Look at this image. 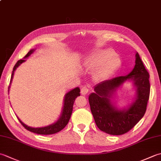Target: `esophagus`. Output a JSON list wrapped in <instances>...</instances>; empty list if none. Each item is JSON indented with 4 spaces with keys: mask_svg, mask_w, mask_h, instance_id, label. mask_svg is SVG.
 <instances>
[{
    "mask_svg": "<svg viewBox=\"0 0 161 161\" xmlns=\"http://www.w3.org/2000/svg\"><path fill=\"white\" fill-rule=\"evenodd\" d=\"M88 91H89V90H88V88L86 86H84L81 87V95H86L88 93Z\"/></svg>",
    "mask_w": 161,
    "mask_h": 161,
    "instance_id": "34e87169",
    "label": "esophagus"
}]
</instances>
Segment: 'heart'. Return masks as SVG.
I'll return each instance as SVG.
<instances>
[{"mask_svg":"<svg viewBox=\"0 0 161 161\" xmlns=\"http://www.w3.org/2000/svg\"><path fill=\"white\" fill-rule=\"evenodd\" d=\"M119 57L111 49H98L88 54L84 59V66L88 70H93L95 80H108L120 66Z\"/></svg>","mask_w":161,"mask_h":161,"instance_id":"obj_1","label":"heart"}]
</instances>
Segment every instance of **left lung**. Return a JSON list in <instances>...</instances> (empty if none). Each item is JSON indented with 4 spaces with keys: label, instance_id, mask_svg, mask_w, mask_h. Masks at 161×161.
<instances>
[{
    "label": "left lung",
    "instance_id": "left-lung-1",
    "mask_svg": "<svg viewBox=\"0 0 161 161\" xmlns=\"http://www.w3.org/2000/svg\"><path fill=\"white\" fill-rule=\"evenodd\" d=\"M135 66L125 76L106 80L94 86L88 97L95 124L101 131L111 135H122L131 130L144 116L149 100V75L138 53ZM126 81H132L135 89L134 101L126 108L118 109L113 96Z\"/></svg>",
    "mask_w": 161,
    "mask_h": 161
}]
</instances>
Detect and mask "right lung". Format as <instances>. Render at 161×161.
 Returning <instances> with one entry per match:
<instances>
[{
	"label": "right lung",
	"instance_id": "add662e5",
	"mask_svg": "<svg viewBox=\"0 0 161 161\" xmlns=\"http://www.w3.org/2000/svg\"><path fill=\"white\" fill-rule=\"evenodd\" d=\"M35 49H32L31 50H30L28 53L24 57L23 59H20L17 61L16 64H15V66H14V68H13L12 74L11 76V80H10V84L12 83L14 73V71L16 70V68H18L22 63L25 62L26 61L25 59L30 56V54L35 52ZM9 89H8V91H9ZM80 88L76 87L75 88H73V90L68 92V93L65 95L64 99L63 108H62V111H61V115L59 118L58 119V120L55 122H54L53 124H51L46 126H43V127L34 128V127H31V126H28V125L24 124V123L19 119V117H17V118H18L19 122H20V124H21L24 127L30 131L37 133V134H42V135L54 134V133H56L57 132L61 131V130H62L65 126L67 125L68 122L70 118L72 111H73L75 100V98H77V97L80 96Z\"/></svg>",
	"mask_w": 161,
	"mask_h": 161
}]
</instances>
